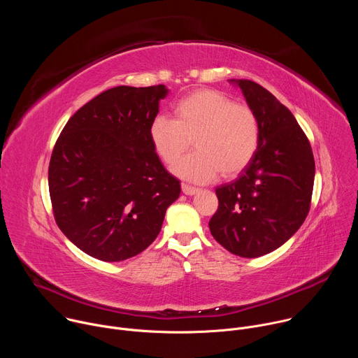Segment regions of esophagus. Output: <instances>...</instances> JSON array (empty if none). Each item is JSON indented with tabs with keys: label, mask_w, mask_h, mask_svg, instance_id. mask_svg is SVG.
Here are the masks:
<instances>
[{
	"label": "esophagus",
	"mask_w": 358,
	"mask_h": 358,
	"mask_svg": "<svg viewBox=\"0 0 358 358\" xmlns=\"http://www.w3.org/2000/svg\"><path fill=\"white\" fill-rule=\"evenodd\" d=\"M181 189H182V192H184L185 195H194V194H196V192L199 191L198 188L191 187V185H187V184H182V185H181Z\"/></svg>",
	"instance_id": "obj_1"
}]
</instances>
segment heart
Returning <instances> with one entry per match:
<instances>
[{"label":"heart","mask_w":358,"mask_h":358,"mask_svg":"<svg viewBox=\"0 0 358 358\" xmlns=\"http://www.w3.org/2000/svg\"><path fill=\"white\" fill-rule=\"evenodd\" d=\"M176 120L157 115L148 137L160 160L173 164L189 147L195 151L178 160L174 176L194 182L231 178L246 169L258 150L259 122L255 112L234 103L225 93L199 89L182 97L174 108Z\"/></svg>","instance_id":"obj_1"}]
</instances>
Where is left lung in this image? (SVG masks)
Segmentation results:
<instances>
[{
  "label": "left lung",
  "instance_id": "obj_1",
  "mask_svg": "<svg viewBox=\"0 0 358 358\" xmlns=\"http://www.w3.org/2000/svg\"><path fill=\"white\" fill-rule=\"evenodd\" d=\"M259 122V143L239 177L217 187L220 201L210 229L218 243L241 258L266 255L301 227L310 210L315 157L292 112L265 87L231 79Z\"/></svg>",
  "mask_w": 358,
  "mask_h": 358
}]
</instances>
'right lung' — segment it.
I'll return each mask as SVG.
<instances>
[{"mask_svg": "<svg viewBox=\"0 0 358 358\" xmlns=\"http://www.w3.org/2000/svg\"><path fill=\"white\" fill-rule=\"evenodd\" d=\"M164 85L116 86L97 94L66 123L48 170L55 221L89 257L120 262L160 234L180 181L148 137Z\"/></svg>", "mask_w": 358, "mask_h": 358, "instance_id": "obj_1", "label": "right lung"}]
</instances>
